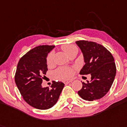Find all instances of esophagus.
<instances>
[{"mask_svg":"<svg viewBox=\"0 0 127 127\" xmlns=\"http://www.w3.org/2000/svg\"><path fill=\"white\" fill-rule=\"evenodd\" d=\"M72 81V80H65V81H63V83L65 84V85H68V84H69Z\"/></svg>","mask_w":127,"mask_h":127,"instance_id":"esophagus-1","label":"esophagus"}]
</instances>
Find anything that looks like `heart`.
<instances>
[{
  "label": "heart",
  "instance_id": "b5f03b06",
  "mask_svg": "<svg viewBox=\"0 0 127 127\" xmlns=\"http://www.w3.org/2000/svg\"><path fill=\"white\" fill-rule=\"evenodd\" d=\"M61 49L65 52L67 55H70L73 51L77 50L76 47L72 44H65L61 46ZM46 63L48 66L53 64V54L50 53L46 57ZM54 75L59 79H66L73 75V70L71 68L67 67H61L59 68L54 72Z\"/></svg>",
  "mask_w": 127,
  "mask_h": 127
}]
</instances>
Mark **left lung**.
Returning a JSON list of instances; mask_svg holds the SVG:
<instances>
[{"instance_id": "1", "label": "left lung", "mask_w": 127, "mask_h": 127, "mask_svg": "<svg viewBox=\"0 0 127 127\" xmlns=\"http://www.w3.org/2000/svg\"><path fill=\"white\" fill-rule=\"evenodd\" d=\"M76 44L81 50L85 64L81 75H91V81L82 83L78 94L86 101H92L105 96L111 88L116 73L114 59L103 45L93 41L80 40Z\"/></svg>"}]
</instances>
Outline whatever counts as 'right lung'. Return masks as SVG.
I'll use <instances>...</instances> for the list:
<instances>
[{
	"label": "right lung",
	"instance_id": "add662e5",
	"mask_svg": "<svg viewBox=\"0 0 127 127\" xmlns=\"http://www.w3.org/2000/svg\"><path fill=\"white\" fill-rule=\"evenodd\" d=\"M54 47V45L36 46L18 63L15 75L16 85L24 101L37 109L52 108L58 101L64 86L63 83L54 81L51 88L41 86L48 71L46 56Z\"/></svg>",
	"mask_w": 127,
	"mask_h": 127
}]
</instances>
